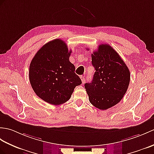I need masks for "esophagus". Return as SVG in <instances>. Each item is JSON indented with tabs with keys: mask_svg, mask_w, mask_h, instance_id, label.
I'll return each instance as SVG.
<instances>
[{
	"mask_svg": "<svg viewBox=\"0 0 154 154\" xmlns=\"http://www.w3.org/2000/svg\"><path fill=\"white\" fill-rule=\"evenodd\" d=\"M80 78H81V79L82 83H83L84 84L85 82V77H84V76H81Z\"/></svg>",
	"mask_w": 154,
	"mask_h": 154,
	"instance_id": "34e87169",
	"label": "esophagus"
}]
</instances>
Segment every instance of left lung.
I'll return each mask as SVG.
<instances>
[{"label":"left lung","instance_id":"1","mask_svg":"<svg viewBox=\"0 0 154 154\" xmlns=\"http://www.w3.org/2000/svg\"><path fill=\"white\" fill-rule=\"evenodd\" d=\"M91 56L96 71L91 83H85V88L92 105L107 109L119 103L125 94L130 71L119 54L108 44L99 45Z\"/></svg>","mask_w":154,"mask_h":154}]
</instances>
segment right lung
<instances>
[{
	"mask_svg": "<svg viewBox=\"0 0 154 154\" xmlns=\"http://www.w3.org/2000/svg\"><path fill=\"white\" fill-rule=\"evenodd\" d=\"M71 50L60 38L50 41L38 50L31 60L29 78L39 98L52 105H60L71 98L81 79L69 62Z\"/></svg>",
	"mask_w": 154,
	"mask_h": 154,
	"instance_id": "right-lung-1",
	"label": "right lung"
}]
</instances>
